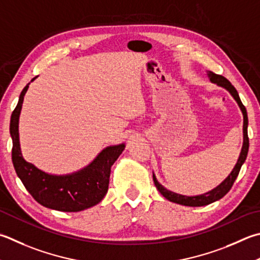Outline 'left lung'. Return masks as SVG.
<instances>
[{
    "instance_id": "8db88e82",
    "label": "left lung",
    "mask_w": 260,
    "mask_h": 260,
    "mask_svg": "<svg viewBox=\"0 0 260 260\" xmlns=\"http://www.w3.org/2000/svg\"><path fill=\"white\" fill-rule=\"evenodd\" d=\"M208 77L210 79L211 83H215L218 85V86H221L228 89V91L232 94V96L235 99V101L238 102V105L241 109L242 114H243V145H242V150L241 153H240V157L238 159V162L235 165V167L233 168V171L231 172L230 175L226 177L224 182H221L218 186L215 187L214 190H211L209 192L205 193V194H200V196H194V197H186V196H182V194H177V193H174L172 191H168L167 188H165L161 184H160L155 176L153 175V182L155 187L158 188V191L161 193V194L166 198L167 200L175 202V204H179L183 206H190V207H201V206H206L209 205L211 202H215L217 200H219L223 198L226 193H228L231 187H232L233 183L237 179L240 169H241L243 162L245 161V158H247L248 154V150H249V138H248V115H247V109L245 107L242 105L241 100H240L239 93L235 87L231 84L228 79L225 77L220 76V75H217L212 72H208Z\"/></svg>"
}]
</instances>
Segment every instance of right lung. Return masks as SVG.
<instances>
[{
    "label": "right lung",
    "instance_id": "obj_1",
    "mask_svg": "<svg viewBox=\"0 0 260 260\" xmlns=\"http://www.w3.org/2000/svg\"><path fill=\"white\" fill-rule=\"evenodd\" d=\"M28 86L29 84L22 89L10 120L12 162L18 177L31 197L46 208L76 212L98 205L107 194L111 166L124 151L125 144L108 146L88 166L69 175H50L42 172L22 158L19 143V116Z\"/></svg>",
    "mask_w": 260,
    "mask_h": 260
}]
</instances>
